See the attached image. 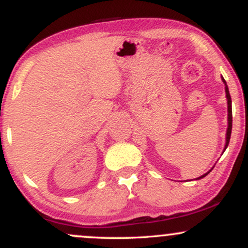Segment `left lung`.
<instances>
[{
    "label": "left lung",
    "instance_id": "obj_1",
    "mask_svg": "<svg viewBox=\"0 0 248 248\" xmlns=\"http://www.w3.org/2000/svg\"><path fill=\"white\" fill-rule=\"evenodd\" d=\"M225 82V92H226V98H227V110H229V127H227V132H226V144H225V149H226L227 146H229V142H230V139H231V132H232V100H231V95H230V92H229V87H227L226 85V81L224 80ZM211 171V170H210ZM209 171V172H210ZM209 172H206L205 175L201 176L199 178H203L205 177ZM197 178V179H199Z\"/></svg>",
    "mask_w": 248,
    "mask_h": 248
}]
</instances>
